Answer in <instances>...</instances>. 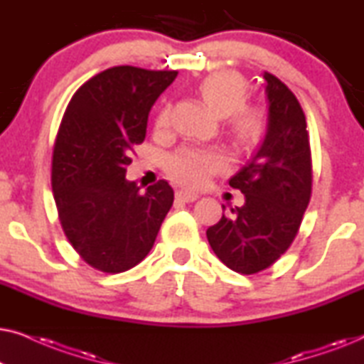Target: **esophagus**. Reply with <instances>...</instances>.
<instances>
[{
	"label": "esophagus",
	"instance_id": "34e87169",
	"mask_svg": "<svg viewBox=\"0 0 364 364\" xmlns=\"http://www.w3.org/2000/svg\"><path fill=\"white\" fill-rule=\"evenodd\" d=\"M176 197L178 198V200H183V202H193L198 198V193L192 192V191H183L182 188V191H177Z\"/></svg>",
	"mask_w": 364,
	"mask_h": 364
}]
</instances>
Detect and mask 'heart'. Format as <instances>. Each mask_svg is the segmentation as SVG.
Instances as JSON below:
<instances>
[{
	"instance_id": "1",
	"label": "heart",
	"mask_w": 364,
	"mask_h": 364,
	"mask_svg": "<svg viewBox=\"0 0 364 364\" xmlns=\"http://www.w3.org/2000/svg\"><path fill=\"white\" fill-rule=\"evenodd\" d=\"M198 92L208 107L225 121V129L240 146L257 142L267 129V116L262 107L243 104L247 84L232 71L208 74L198 86ZM171 124V109L159 112L156 127L166 131ZM167 173L173 181L188 187H200L223 168V159L217 151L198 147H182L167 159Z\"/></svg>"
}]
</instances>
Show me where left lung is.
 Wrapping results in <instances>:
<instances>
[{
    "mask_svg": "<svg viewBox=\"0 0 364 364\" xmlns=\"http://www.w3.org/2000/svg\"><path fill=\"white\" fill-rule=\"evenodd\" d=\"M263 79L268 99L265 139L255 156L228 181L245 196V203L207 228L215 255L242 275L272 267L290 248L311 197L305 112L280 79L270 73Z\"/></svg>",
    "mask_w": 364,
    "mask_h": 364,
    "instance_id": "left-lung-1",
    "label": "left lung"
}]
</instances>
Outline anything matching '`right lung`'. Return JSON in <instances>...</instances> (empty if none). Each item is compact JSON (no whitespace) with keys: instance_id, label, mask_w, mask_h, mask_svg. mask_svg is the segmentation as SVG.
<instances>
[{"instance_id":"add662e5","label":"right lung","mask_w":364,"mask_h":364,"mask_svg":"<svg viewBox=\"0 0 364 364\" xmlns=\"http://www.w3.org/2000/svg\"><path fill=\"white\" fill-rule=\"evenodd\" d=\"M177 71L116 66L74 92L53 151L51 186L59 222L87 265L121 273L151 252L173 191L159 181L141 192L126 181L134 147L144 142L149 111Z\"/></svg>"}]
</instances>
